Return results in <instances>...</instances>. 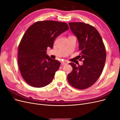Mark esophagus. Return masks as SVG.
Returning a JSON list of instances; mask_svg holds the SVG:
<instances>
[{"label":"esophagus","mask_w":120,"mask_h":120,"mask_svg":"<svg viewBox=\"0 0 120 120\" xmlns=\"http://www.w3.org/2000/svg\"><path fill=\"white\" fill-rule=\"evenodd\" d=\"M68 64V63L67 62V61L64 60L61 63V65H62V66H64V65H67Z\"/></svg>","instance_id":"obj_1"}]
</instances>
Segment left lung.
I'll use <instances>...</instances> for the list:
<instances>
[{
	"label": "left lung",
	"instance_id": "obj_1",
	"mask_svg": "<svg viewBox=\"0 0 120 120\" xmlns=\"http://www.w3.org/2000/svg\"><path fill=\"white\" fill-rule=\"evenodd\" d=\"M71 31L79 42V60L82 66L69 63L72 71L68 81L74 88L84 90L93 85L100 77L106 59V51L101 36L97 29L82 22L68 23Z\"/></svg>",
	"mask_w": 120,
	"mask_h": 120
}]
</instances>
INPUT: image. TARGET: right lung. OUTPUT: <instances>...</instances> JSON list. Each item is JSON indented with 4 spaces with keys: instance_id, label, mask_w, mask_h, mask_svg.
<instances>
[{
    "instance_id": "1",
    "label": "right lung",
    "mask_w": 120,
    "mask_h": 120,
    "mask_svg": "<svg viewBox=\"0 0 120 120\" xmlns=\"http://www.w3.org/2000/svg\"><path fill=\"white\" fill-rule=\"evenodd\" d=\"M66 22L38 21L25 32L18 48V64L27 83L41 88L51 82L60 63L46 55L48 47L52 49L58 36L68 30Z\"/></svg>"
}]
</instances>
